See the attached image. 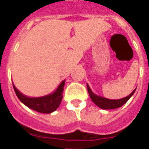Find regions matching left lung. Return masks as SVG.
<instances>
[{"label":"left lung","instance_id":"1","mask_svg":"<svg viewBox=\"0 0 149 149\" xmlns=\"http://www.w3.org/2000/svg\"><path fill=\"white\" fill-rule=\"evenodd\" d=\"M87 91H88L89 95L91 97L92 101H93L97 106L99 107L100 108L104 109V110H109V109L118 108V107L123 106V105L131 98V97L134 94V93L135 92V91H136V89H134V91H133V92H132L131 94H129V95L127 96V97H125L121 98V99L119 100L107 99V98L105 97H102L100 96L96 95V94H94V93L92 92L91 89L90 88V86H88V84H87Z\"/></svg>","mask_w":149,"mask_h":149}]
</instances>
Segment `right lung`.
<instances>
[{
    "instance_id": "add662e5",
    "label": "right lung",
    "mask_w": 149,
    "mask_h": 149,
    "mask_svg": "<svg viewBox=\"0 0 149 149\" xmlns=\"http://www.w3.org/2000/svg\"><path fill=\"white\" fill-rule=\"evenodd\" d=\"M65 85V80H63L56 91L49 95L40 97H29L22 94L13 84V87L17 98L23 104L34 111L43 113H50L58 108L63 99V87Z\"/></svg>"
}]
</instances>
